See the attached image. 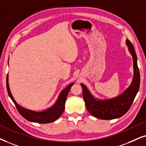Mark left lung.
Returning <instances> with one entry per match:
<instances>
[{"instance_id":"8db88e82","label":"left lung","mask_w":146,"mask_h":146,"mask_svg":"<svg viewBox=\"0 0 146 146\" xmlns=\"http://www.w3.org/2000/svg\"><path fill=\"white\" fill-rule=\"evenodd\" d=\"M125 43L133 59V77L131 84L121 94L113 98L101 100L95 98L87 87L81 83L83 100L87 110L91 115L98 119L110 120L121 117L129 110L139 91L140 75L137 67L136 53L129 40H126Z\"/></svg>"}]
</instances>
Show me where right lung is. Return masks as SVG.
<instances>
[{
  "mask_svg": "<svg viewBox=\"0 0 146 146\" xmlns=\"http://www.w3.org/2000/svg\"><path fill=\"white\" fill-rule=\"evenodd\" d=\"M73 84H74V83H70L69 85H67L65 89H63L61 91L59 96H58L57 101L51 107L47 108L45 110L41 111H36L28 110V109L23 108L17 104L13 98L11 90H10L9 74L7 75V89L8 93H9L10 98L12 100L13 103L15 104L17 110L20 113L21 115L27 120L31 122H35V123H51V122L57 120L61 115V114L64 111V109H65V104L67 95Z\"/></svg>",
  "mask_w": 146,
  "mask_h": 146,
  "instance_id": "obj_1",
  "label": "right lung"
}]
</instances>
